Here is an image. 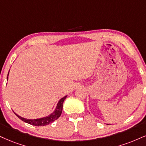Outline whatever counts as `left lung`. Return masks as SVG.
I'll use <instances>...</instances> for the list:
<instances>
[{"label": "left lung", "instance_id": "obj_1", "mask_svg": "<svg viewBox=\"0 0 146 146\" xmlns=\"http://www.w3.org/2000/svg\"><path fill=\"white\" fill-rule=\"evenodd\" d=\"M107 125H108V124H107Z\"/></svg>", "mask_w": 146, "mask_h": 146}]
</instances>
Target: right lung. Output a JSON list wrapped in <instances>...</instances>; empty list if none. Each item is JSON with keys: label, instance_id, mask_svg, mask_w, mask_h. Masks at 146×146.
<instances>
[{"label": "right lung", "instance_id": "right-lung-1", "mask_svg": "<svg viewBox=\"0 0 146 146\" xmlns=\"http://www.w3.org/2000/svg\"><path fill=\"white\" fill-rule=\"evenodd\" d=\"M9 71L8 72V75H7V80H8V76ZM68 95H66L64 98L60 99L58 102V103L57 104L56 108H55V110L51 113V114L48 115L47 116L42 117V118H35V119H27V118H23L19 115H17L15 112V114L17 116L19 119H21L22 121L25 122V123L30 124V125H35V126H45L47 125H49L50 123H52L53 122L55 121V120H57L59 116H61L62 112V109H63V103H64V100H66V98H67Z\"/></svg>", "mask_w": 146, "mask_h": 146}]
</instances>
